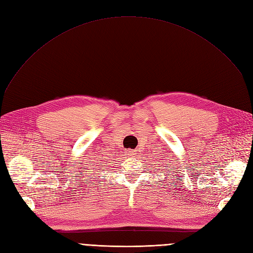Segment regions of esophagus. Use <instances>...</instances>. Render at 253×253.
I'll list each match as a JSON object with an SVG mask.
<instances>
[{"mask_svg": "<svg viewBox=\"0 0 253 253\" xmlns=\"http://www.w3.org/2000/svg\"><path fill=\"white\" fill-rule=\"evenodd\" d=\"M126 155H128V156H134V155H135V152L132 151V150H127V151H126Z\"/></svg>", "mask_w": 253, "mask_h": 253, "instance_id": "obj_1", "label": "esophagus"}]
</instances>
